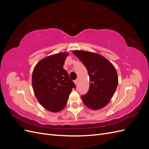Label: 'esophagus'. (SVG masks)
Returning <instances> with one entry per match:
<instances>
[{
    "mask_svg": "<svg viewBox=\"0 0 149 149\" xmlns=\"http://www.w3.org/2000/svg\"><path fill=\"white\" fill-rule=\"evenodd\" d=\"M74 83H75V84H76V85L77 84H78V79H75V80L74 81Z\"/></svg>",
    "mask_w": 149,
    "mask_h": 149,
    "instance_id": "esophagus-1",
    "label": "esophagus"
}]
</instances>
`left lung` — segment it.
Wrapping results in <instances>:
<instances>
[{
  "mask_svg": "<svg viewBox=\"0 0 149 149\" xmlns=\"http://www.w3.org/2000/svg\"><path fill=\"white\" fill-rule=\"evenodd\" d=\"M73 54L86 68L90 86L81 100L88 107L97 110L111 100L118 86V78L114 66L104 57L97 53L74 51Z\"/></svg>",
  "mask_w": 149,
  "mask_h": 149,
  "instance_id": "left-lung-1",
  "label": "left lung"
}]
</instances>
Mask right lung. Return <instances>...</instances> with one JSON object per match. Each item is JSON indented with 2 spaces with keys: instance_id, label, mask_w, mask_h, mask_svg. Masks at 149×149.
I'll return each instance as SVG.
<instances>
[{
  "instance_id": "add662e5",
  "label": "right lung",
  "mask_w": 149,
  "mask_h": 149,
  "mask_svg": "<svg viewBox=\"0 0 149 149\" xmlns=\"http://www.w3.org/2000/svg\"><path fill=\"white\" fill-rule=\"evenodd\" d=\"M66 53H57L42 59L35 66L32 74L33 91L42 106L56 112L65 107L76 86L63 69Z\"/></svg>"
}]
</instances>
